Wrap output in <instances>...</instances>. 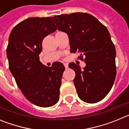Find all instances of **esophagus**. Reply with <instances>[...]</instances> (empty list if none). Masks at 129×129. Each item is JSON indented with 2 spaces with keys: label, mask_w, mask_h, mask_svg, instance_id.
Here are the masks:
<instances>
[{
  "label": "esophagus",
  "mask_w": 129,
  "mask_h": 129,
  "mask_svg": "<svg viewBox=\"0 0 129 129\" xmlns=\"http://www.w3.org/2000/svg\"><path fill=\"white\" fill-rule=\"evenodd\" d=\"M64 67H65L66 69H67V68H68V63H64Z\"/></svg>",
  "instance_id": "34e87169"
}]
</instances>
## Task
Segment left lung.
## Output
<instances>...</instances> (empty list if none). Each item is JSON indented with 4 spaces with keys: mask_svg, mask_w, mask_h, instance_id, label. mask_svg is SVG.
Returning <instances> with one entry per match:
<instances>
[{
    "mask_svg": "<svg viewBox=\"0 0 129 129\" xmlns=\"http://www.w3.org/2000/svg\"><path fill=\"white\" fill-rule=\"evenodd\" d=\"M59 30L69 37L72 53L86 67L70 62L74 70V83L79 98L94 103L105 98L114 85L116 75V48L109 31L95 17L87 13H73L52 17Z\"/></svg>",
    "mask_w": 129,
    "mask_h": 129,
    "instance_id": "obj_1",
    "label": "left lung"
}]
</instances>
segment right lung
<instances>
[{
  "instance_id": "add662e5",
  "label": "right lung",
  "mask_w": 129,
  "mask_h": 129,
  "mask_svg": "<svg viewBox=\"0 0 129 129\" xmlns=\"http://www.w3.org/2000/svg\"><path fill=\"white\" fill-rule=\"evenodd\" d=\"M57 30L50 17H31L11 30L6 53L16 83L28 101L49 107L58 102L64 67L61 62L47 67L39 60L44 37Z\"/></svg>"
}]
</instances>
